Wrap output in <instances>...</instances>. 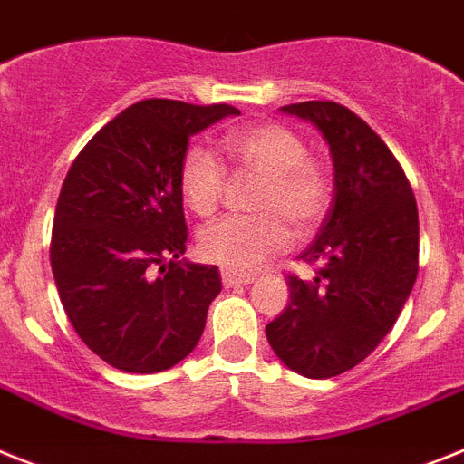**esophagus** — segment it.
I'll use <instances>...</instances> for the list:
<instances>
[{
    "mask_svg": "<svg viewBox=\"0 0 464 464\" xmlns=\"http://www.w3.org/2000/svg\"><path fill=\"white\" fill-rule=\"evenodd\" d=\"M254 275H241V273H232V270H223V285L227 289L232 286H241V285H251L254 282Z\"/></svg>",
    "mask_w": 464,
    "mask_h": 464,
    "instance_id": "1",
    "label": "esophagus"
}]
</instances>
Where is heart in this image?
Here are the masks:
<instances>
[{
    "label": "heart",
    "mask_w": 464,
    "mask_h": 464,
    "mask_svg": "<svg viewBox=\"0 0 464 464\" xmlns=\"http://www.w3.org/2000/svg\"><path fill=\"white\" fill-rule=\"evenodd\" d=\"M225 151L241 170L256 172L263 185L251 208L256 216H232L198 232V254L225 270H256L285 254L296 235L320 227L332 201V179L317 160L308 159V144L282 122H258L227 132ZM223 163L204 147H189L179 160L178 187L187 208L210 218L225 194Z\"/></svg>",
    "instance_id": "1"
}]
</instances>
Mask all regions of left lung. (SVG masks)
<instances>
[{
  "mask_svg": "<svg viewBox=\"0 0 464 464\" xmlns=\"http://www.w3.org/2000/svg\"><path fill=\"white\" fill-rule=\"evenodd\" d=\"M323 132L334 163V201L298 258L315 267L286 277L289 305L266 327L277 358L310 379L346 372L396 324L417 279L420 223L396 156L353 111L336 102L282 106Z\"/></svg>",
  "mask_w": 464,
  "mask_h": 464,
  "instance_id": "obj_1",
  "label": "left lung"
}]
</instances>
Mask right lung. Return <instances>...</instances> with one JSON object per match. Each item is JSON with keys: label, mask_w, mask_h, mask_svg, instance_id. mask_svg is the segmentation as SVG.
<instances>
[{"label": "right lung", "mask_w": 464, "mask_h": 464, "mask_svg": "<svg viewBox=\"0 0 464 464\" xmlns=\"http://www.w3.org/2000/svg\"><path fill=\"white\" fill-rule=\"evenodd\" d=\"M239 111L144 99L106 122L72 160L53 216L52 273L92 353L151 374L194 351L223 282L179 260L187 223L178 187L189 137ZM160 275H155V267Z\"/></svg>", "instance_id": "1"}]
</instances>
